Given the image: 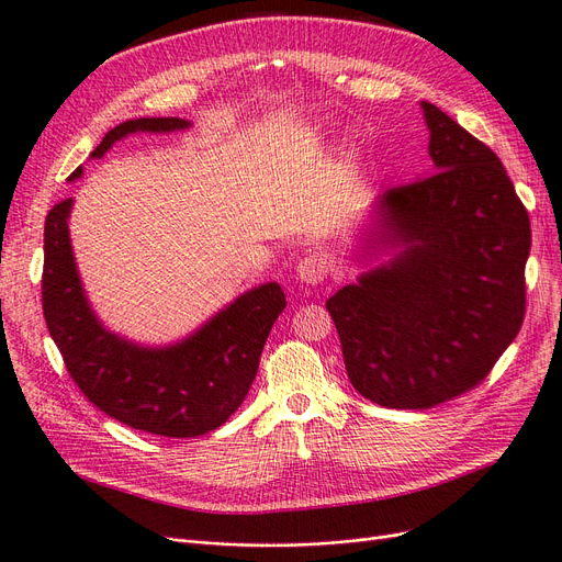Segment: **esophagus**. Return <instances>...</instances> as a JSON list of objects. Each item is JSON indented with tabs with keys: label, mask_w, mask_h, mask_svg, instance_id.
<instances>
[{
	"label": "esophagus",
	"mask_w": 562,
	"mask_h": 562,
	"mask_svg": "<svg viewBox=\"0 0 562 562\" xmlns=\"http://www.w3.org/2000/svg\"><path fill=\"white\" fill-rule=\"evenodd\" d=\"M296 278L305 284H319L326 278V261L317 255L301 259V263L296 266Z\"/></svg>",
	"instance_id": "esophagus-1"
}]
</instances>
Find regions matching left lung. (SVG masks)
Here are the masks:
<instances>
[{
  "label": "left lung",
  "instance_id": "left-lung-1",
  "mask_svg": "<svg viewBox=\"0 0 562 562\" xmlns=\"http://www.w3.org/2000/svg\"><path fill=\"white\" fill-rule=\"evenodd\" d=\"M422 109L430 176L380 196L368 240L393 257L326 301L351 386L393 409L480 384L526 315L528 211L488 145Z\"/></svg>",
  "mask_w": 562,
  "mask_h": 562
}]
</instances>
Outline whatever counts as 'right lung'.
Listing matches in <instances>:
<instances>
[{
    "instance_id": "add662e5",
    "label": "right lung",
    "mask_w": 562,
    "mask_h": 562,
    "mask_svg": "<svg viewBox=\"0 0 562 562\" xmlns=\"http://www.w3.org/2000/svg\"><path fill=\"white\" fill-rule=\"evenodd\" d=\"M182 117H138L113 127L97 145L99 159L136 132L187 130ZM82 169L69 176L80 178ZM74 199L50 207L44 226V317L69 375L109 417L161 438H196L220 428L245 401L259 357L284 310L278 282L249 289L207 319L190 338L169 347L124 340L97 319L74 259L69 213Z\"/></svg>"
}]
</instances>
